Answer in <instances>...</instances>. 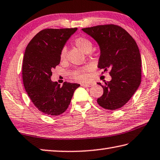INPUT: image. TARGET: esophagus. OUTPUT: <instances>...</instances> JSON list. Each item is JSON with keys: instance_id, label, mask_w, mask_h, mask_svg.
Instances as JSON below:
<instances>
[{"instance_id": "obj_1", "label": "esophagus", "mask_w": 160, "mask_h": 160, "mask_svg": "<svg viewBox=\"0 0 160 160\" xmlns=\"http://www.w3.org/2000/svg\"><path fill=\"white\" fill-rule=\"evenodd\" d=\"M93 85L92 83H82L81 84V86L84 87V88H89V87H91Z\"/></svg>"}]
</instances>
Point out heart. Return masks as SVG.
Masks as SVG:
<instances>
[{"mask_svg":"<svg viewBox=\"0 0 160 160\" xmlns=\"http://www.w3.org/2000/svg\"><path fill=\"white\" fill-rule=\"evenodd\" d=\"M75 44L78 48L85 53H88L92 50L93 45L91 40L85 37H78L75 40ZM66 59V48H63L60 52V60L62 62L65 61ZM89 68L88 67H83L78 68L72 73V78L74 80L84 82L88 79Z\"/></svg>","mask_w":160,"mask_h":160,"instance_id":"b5f03b06","label":"heart"}]
</instances>
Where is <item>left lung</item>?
Returning <instances> with one entry per match:
<instances>
[{
  "instance_id": "obj_1",
  "label": "left lung",
  "mask_w": 160,
  "mask_h": 160,
  "mask_svg": "<svg viewBox=\"0 0 160 160\" xmlns=\"http://www.w3.org/2000/svg\"><path fill=\"white\" fill-rule=\"evenodd\" d=\"M99 45L101 54L98 67L110 70L112 79L98 82L103 94L97 99L98 105L107 110L119 109L128 102L141 81V58L134 39L123 28L115 24L98 25L82 28Z\"/></svg>"
}]
</instances>
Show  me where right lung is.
Segmentation results:
<instances>
[{"instance_id": "right-lung-1", "label": "right lung", "mask_w": 160, "mask_h": 160, "mask_svg": "<svg viewBox=\"0 0 160 160\" xmlns=\"http://www.w3.org/2000/svg\"><path fill=\"white\" fill-rule=\"evenodd\" d=\"M71 28H46L28 43L24 55L22 79L26 92L34 106L48 115L62 114L68 108L77 83L52 82V71L60 63V52L77 31Z\"/></svg>"}]
</instances>
